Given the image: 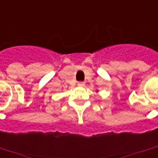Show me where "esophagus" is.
<instances>
[{"label": "esophagus", "mask_w": 158, "mask_h": 158, "mask_svg": "<svg viewBox=\"0 0 158 158\" xmlns=\"http://www.w3.org/2000/svg\"><path fill=\"white\" fill-rule=\"evenodd\" d=\"M78 85H79V86H84V85H85V82H79V83H78Z\"/></svg>", "instance_id": "esophagus-1"}]
</instances>
